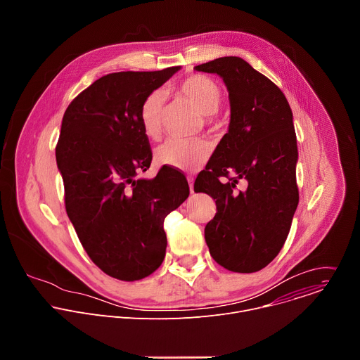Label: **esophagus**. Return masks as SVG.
Returning <instances> with one entry per match:
<instances>
[{"instance_id": "obj_1", "label": "esophagus", "mask_w": 360, "mask_h": 360, "mask_svg": "<svg viewBox=\"0 0 360 360\" xmlns=\"http://www.w3.org/2000/svg\"><path fill=\"white\" fill-rule=\"evenodd\" d=\"M188 184H189V191H191V193H193V178L188 176Z\"/></svg>"}]
</instances>
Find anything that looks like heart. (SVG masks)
<instances>
[{
    "instance_id": "obj_1",
    "label": "heart",
    "mask_w": 360,
    "mask_h": 360,
    "mask_svg": "<svg viewBox=\"0 0 360 360\" xmlns=\"http://www.w3.org/2000/svg\"><path fill=\"white\" fill-rule=\"evenodd\" d=\"M176 92L212 122L211 114H215L222 104V88L212 78L193 74L182 79ZM165 96L160 91L148 94L139 107V124L145 136L158 141L164 132ZM160 164L178 171L192 172L199 169L210 157V145L202 139H168L157 149Z\"/></svg>"
}]
</instances>
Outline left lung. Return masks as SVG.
Instances as JSON below:
<instances>
[{
  "instance_id": "left-lung-1",
  "label": "left lung",
  "mask_w": 360,
  "mask_h": 360,
  "mask_svg": "<svg viewBox=\"0 0 360 360\" xmlns=\"http://www.w3.org/2000/svg\"><path fill=\"white\" fill-rule=\"evenodd\" d=\"M195 70L219 75L231 104L229 129L193 185L217 203L205 240L225 269L258 272L282 249L299 202L292 110L283 92L239 57L217 58ZM222 176L228 183L220 182ZM239 179L248 185L245 191L236 189Z\"/></svg>"
}]
</instances>
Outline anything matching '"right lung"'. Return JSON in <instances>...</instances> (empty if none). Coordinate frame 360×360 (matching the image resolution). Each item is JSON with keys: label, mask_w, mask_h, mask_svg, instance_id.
Wrapping results in <instances>:
<instances>
[{"label": "right lung", "mask_w": 360, "mask_h": 360, "mask_svg": "<svg viewBox=\"0 0 360 360\" xmlns=\"http://www.w3.org/2000/svg\"><path fill=\"white\" fill-rule=\"evenodd\" d=\"M179 70L101 77L63 118L56 157L68 218L91 261L120 281H139L161 266L165 217L189 195L185 176L169 167L153 179L136 178L152 161L139 107Z\"/></svg>", "instance_id": "obj_1"}]
</instances>
